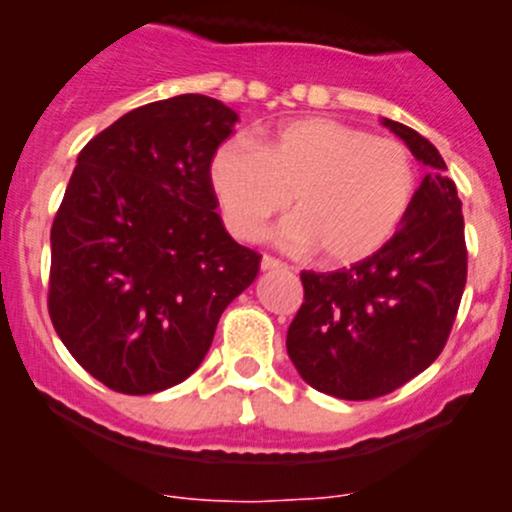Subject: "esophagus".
Instances as JSON below:
<instances>
[{
  "label": "esophagus",
  "mask_w": 512,
  "mask_h": 512,
  "mask_svg": "<svg viewBox=\"0 0 512 512\" xmlns=\"http://www.w3.org/2000/svg\"><path fill=\"white\" fill-rule=\"evenodd\" d=\"M260 267H262V270H287L285 262H280L277 257H272V255H262Z\"/></svg>",
  "instance_id": "34e87169"
}]
</instances>
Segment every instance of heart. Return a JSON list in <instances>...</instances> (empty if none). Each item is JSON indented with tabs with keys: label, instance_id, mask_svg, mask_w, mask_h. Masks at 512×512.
Returning <instances> with one entry per match:
<instances>
[{
	"label": "heart",
	"instance_id": "obj_1",
	"mask_svg": "<svg viewBox=\"0 0 512 512\" xmlns=\"http://www.w3.org/2000/svg\"><path fill=\"white\" fill-rule=\"evenodd\" d=\"M208 183L225 227L255 240L292 205L280 240L319 250L327 265H352L379 252L409 215L418 190L414 153L394 138L334 118H297L262 138L220 143Z\"/></svg>",
	"mask_w": 512,
	"mask_h": 512
}]
</instances>
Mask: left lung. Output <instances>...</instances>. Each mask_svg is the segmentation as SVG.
I'll return each instance as SVG.
<instances>
[{
	"instance_id": "left-lung-1",
	"label": "left lung",
	"mask_w": 512,
	"mask_h": 512,
	"mask_svg": "<svg viewBox=\"0 0 512 512\" xmlns=\"http://www.w3.org/2000/svg\"><path fill=\"white\" fill-rule=\"evenodd\" d=\"M428 165L396 235L337 272H302L287 354L312 389L347 401L391 394L438 359L456 322L468 250L456 183L431 141L384 118Z\"/></svg>"
}]
</instances>
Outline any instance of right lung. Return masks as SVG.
I'll return each instance as SVG.
<instances>
[{
    "instance_id": "add662e5",
    "label": "right lung",
    "mask_w": 512,
    "mask_h": 512,
    "mask_svg": "<svg viewBox=\"0 0 512 512\" xmlns=\"http://www.w3.org/2000/svg\"><path fill=\"white\" fill-rule=\"evenodd\" d=\"M237 113L183 94L81 148L51 225L49 317L103 386L143 396L188 379L227 304L260 270L215 213L208 160Z\"/></svg>"
}]
</instances>
